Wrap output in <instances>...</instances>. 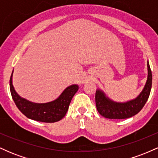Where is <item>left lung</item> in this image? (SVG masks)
Masks as SVG:
<instances>
[{
    "label": "left lung",
    "instance_id": "8db88e82",
    "mask_svg": "<svg viewBox=\"0 0 158 158\" xmlns=\"http://www.w3.org/2000/svg\"><path fill=\"white\" fill-rule=\"evenodd\" d=\"M148 77L141 93L135 99L126 102H117L111 100L102 90L96 91L95 100L97 109L102 117L108 119H127L140 111L147 102L152 84V74L149 63L147 61Z\"/></svg>",
    "mask_w": 158,
    "mask_h": 158
}]
</instances>
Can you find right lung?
<instances>
[{
    "label": "right lung",
    "instance_id": "1",
    "mask_svg": "<svg viewBox=\"0 0 158 158\" xmlns=\"http://www.w3.org/2000/svg\"><path fill=\"white\" fill-rule=\"evenodd\" d=\"M12 71L10 80L11 95L16 106L29 119L43 123H55L61 120L68 111L70 103L79 86L72 85L65 88L57 99L47 103H35L20 97L12 85Z\"/></svg>",
    "mask_w": 158,
    "mask_h": 158
}]
</instances>
